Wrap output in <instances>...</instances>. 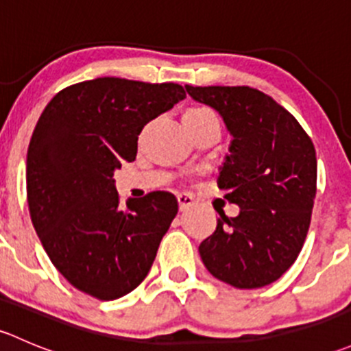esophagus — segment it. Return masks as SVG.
Instances as JSON below:
<instances>
[{
    "label": "esophagus",
    "mask_w": 351,
    "mask_h": 351,
    "mask_svg": "<svg viewBox=\"0 0 351 351\" xmlns=\"http://www.w3.org/2000/svg\"><path fill=\"white\" fill-rule=\"evenodd\" d=\"M176 200H178L180 210H182V212L186 210V208H190L193 204H195L193 197L189 195V193H178V195H176Z\"/></svg>",
    "instance_id": "34e87169"
}]
</instances>
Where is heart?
Segmentation results:
<instances>
[{
    "label": "heart",
    "mask_w": 351,
    "mask_h": 351,
    "mask_svg": "<svg viewBox=\"0 0 351 351\" xmlns=\"http://www.w3.org/2000/svg\"><path fill=\"white\" fill-rule=\"evenodd\" d=\"M189 112H208L207 108H192V110H189Z\"/></svg>",
    "instance_id": "1"
}]
</instances>
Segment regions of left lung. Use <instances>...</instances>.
Instances as JSON below:
<instances>
[{
	"label": "left lung",
	"instance_id": "8db88e82",
	"mask_svg": "<svg viewBox=\"0 0 351 351\" xmlns=\"http://www.w3.org/2000/svg\"><path fill=\"white\" fill-rule=\"evenodd\" d=\"M186 93L222 117L231 134L217 185L239 207L219 212L200 243L205 268L236 289H260L292 267L306 241L316 197L313 141L274 98L250 86H189Z\"/></svg>",
	"mask_w": 351,
	"mask_h": 351
}]
</instances>
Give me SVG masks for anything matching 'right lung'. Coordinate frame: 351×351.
<instances>
[{
  "label": "right lung",
  "mask_w": 351,
  "mask_h": 351,
  "mask_svg": "<svg viewBox=\"0 0 351 351\" xmlns=\"http://www.w3.org/2000/svg\"><path fill=\"white\" fill-rule=\"evenodd\" d=\"M185 97L175 83L97 77L42 112L27 153L28 210L52 265L81 292L119 299L149 274L178 202L153 192L122 208L113 173L136 159L144 125Z\"/></svg>",
  "instance_id": "right-lung-1"
}]
</instances>
